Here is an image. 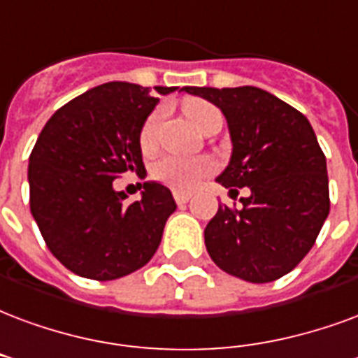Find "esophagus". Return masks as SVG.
<instances>
[{"mask_svg": "<svg viewBox=\"0 0 358 358\" xmlns=\"http://www.w3.org/2000/svg\"><path fill=\"white\" fill-rule=\"evenodd\" d=\"M192 199V195L186 192H174V201L178 203V205H184V203H187V201Z\"/></svg>", "mask_w": 358, "mask_h": 358, "instance_id": "obj_1", "label": "esophagus"}]
</instances>
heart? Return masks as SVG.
I'll return each instance as SVG.
<instances>
[{
	"mask_svg": "<svg viewBox=\"0 0 358 358\" xmlns=\"http://www.w3.org/2000/svg\"><path fill=\"white\" fill-rule=\"evenodd\" d=\"M184 113L189 119L197 131H205L206 125L213 121V119L220 117V112L214 108L213 104H208L205 100H186L184 102ZM161 121V112H153L148 121L140 131V145L144 152H150L155 145L157 140V127ZM214 171V163L210 159H187V157H169L159 159L157 163L153 165L152 174L153 178L165 184V186L172 187V189H178V192H192L193 187L199 184L201 180L208 176Z\"/></svg>",
	"mask_w": 358,
	"mask_h": 358,
	"instance_id": "heart-1",
	"label": "heart"
}]
</instances>
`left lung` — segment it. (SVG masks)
Listing matches in <instances>:
<instances>
[{
    "instance_id": "left-lung-1",
    "label": "left lung",
    "mask_w": 358,
    "mask_h": 358,
    "mask_svg": "<svg viewBox=\"0 0 358 358\" xmlns=\"http://www.w3.org/2000/svg\"><path fill=\"white\" fill-rule=\"evenodd\" d=\"M218 106L231 136V159L216 182L248 187L241 206H218L205 227L210 258L248 282L292 271L315 245L330 210L327 157L303 113L258 87H186Z\"/></svg>"
}]
</instances>
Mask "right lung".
I'll list each match as a JSON object with an SVG mask.
<instances>
[{
	"label": "right lung",
	"instance_id": "obj_1",
	"mask_svg": "<svg viewBox=\"0 0 358 358\" xmlns=\"http://www.w3.org/2000/svg\"><path fill=\"white\" fill-rule=\"evenodd\" d=\"M178 87L110 81L55 112L28 165L30 210L52 256L71 273L113 280L144 267L176 210L171 189L144 182L142 199L113 189L125 172L144 174L140 131L157 94Z\"/></svg>",
	"mask_w": 358,
	"mask_h": 358
}]
</instances>
